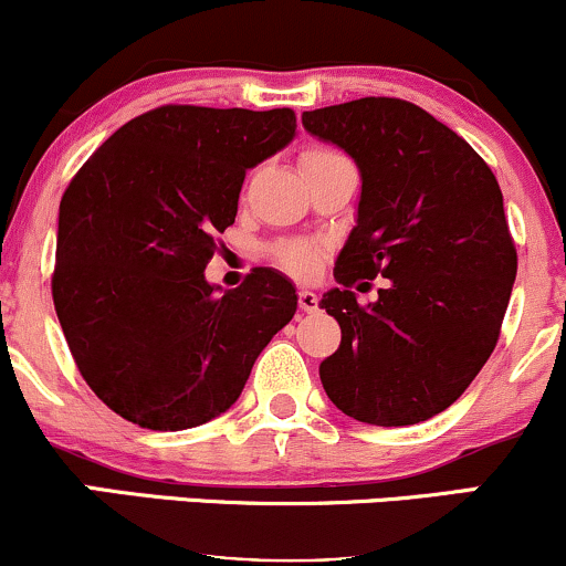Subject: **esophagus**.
Here are the masks:
<instances>
[{
  "mask_svg": "<svg viewBox=\"0 0 566 566\" xmlns=\"http://www.w3.org/2000/svg\"><path fill=\"white\" fill-rule=\"evenodd\" d=\"M297 305H301L303 314H316V311H319V297L311 290H301L297 292Z\"/></svg>",
  "mask_w": 566,
  "mask_h": 566,
  "instance_id": "obj_1",
  "label": "esophagus"
}]
</instances>
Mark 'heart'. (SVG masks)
I'll use <instances>...</instances> for the list:
<instances>
[{"instance_id": "b5f03b06", "label": "heart", "mask_w": 566, "mask_h": 566, "mask_svg": "<svg viewBox=\"0 0 566 566\" xmlns=\"http://www.w3.org/2000/svg\"><path fill=\"white\" fill-rule=\"evenodd\" d=\"M343 159L340 154L333 151V148L324 146H311L301 154V167L305 170H314V167L329 165V161ZM276 263L282 265L284 271H290L292 276L311 279L316 271L322 269L324 261V247L319 242H308V239H287V242H279L274 247Z\"/></svg>"}]
</instances>
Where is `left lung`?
Returning a JSON list of instances; mask_svg holds the SVG:
<instances>
[{
    "mask_svg": "<svg viewBox=\"0 0 566 566\" xmlns=\"http://www.w3.org/2000/svg\"><path fill=\"white\" fill-rule=\"evenodd\" d=\"M303 127L361 172L359 216L335 263L340 287L319 301L343 333L319 367L324 391L369 426L433 418L490 359L511 301L516 244L495 175L458 133L399 97L305 112ZM375 275L392 282L359 306L349 290Z\"/></svg>",
    "mask_w": 566,
    "mask_h": 566,
    "instance_id": "8db88e82",
    "label": "left lung"
}]
</instances>
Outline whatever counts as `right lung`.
<instances>
[{"label": "right lung", "instance_id": "add662e5", "mask_svg": "<svg viewBox=\"0 0 566 566\" xmlns=\"http://www.w3.org/2000/svg\"><path fill=\"white\" fill-rule=\"evenodd\" d=\"M295 112L159 106L71 178L57 216L53 303L97 399L151 431L226 412L258 354L295 316V287L252 269L205 279L244 175L295 138Z\"/></svg>", "mask_w": 566, "mask_h": 566}]
</instances>
